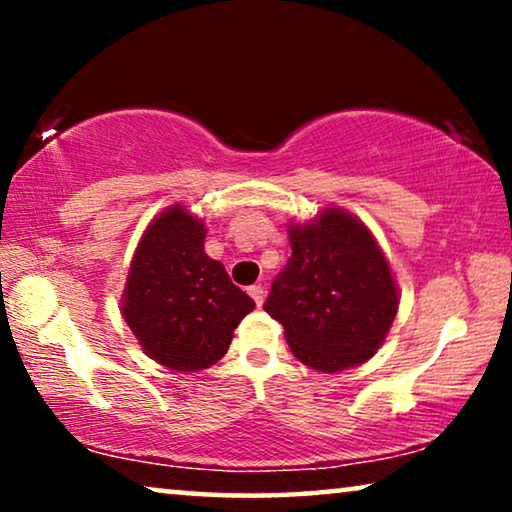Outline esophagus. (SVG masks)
Returning <instances> with one entry per match:
<instances>
[{
  "label": "esophagus",
  "mask_w": 512,
  "mask_h": 512,
  "mask_svg": "<svg viewBox=\"0 0 512 512\" xmlns=\"http://www.w3.org/2000/svg\"><path fill=\"white\" fill-rule=\"evenodd\" d=\"M249 296L254 298V303L256 305H263V298H265V291H263V286L261 284H254V286H249Z\"/></svg>",
  "instance_id": "1"
}]
</instances>
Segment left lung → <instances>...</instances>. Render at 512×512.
<instances>
[{"label":"left lung","instance_id":"obj_1","mask_svg":"<svg viewBox=\"0 0 512 512\" xmlns=\"http://www.w3.org/2000/svg\"><path fill=\"white\" fill-rule=\"evenodd\" d=\"M291 258L263 310L284 326L293 356L319 373L368 361L398 312L389 263L370 230L342 209L291 226Z\"/></svg>","mask_w":512,"mask_h":512}]
</instances>
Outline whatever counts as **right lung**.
Returning <instances> with one entry per match:
<instances>
[{
  "instance_id": "1",
  "label": "right lung",
  "mask_w": 512,
  "mask_h": 512,
  "mask_svg": "<svg viewBox=\"0 0 512 512\" xmlns=\"http://www.w3.org/2000/svg\"><path fill=\"white\" fill-rule=\"evenodd\" d=\"M205 223L174 205L146 228L123 293V319L153 361L181 373L228 352L254 300L205 254Z\"/></svg>"
}]
</instances>
